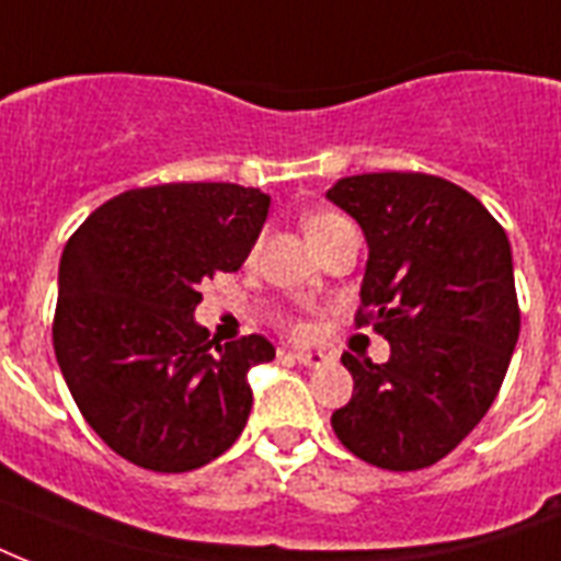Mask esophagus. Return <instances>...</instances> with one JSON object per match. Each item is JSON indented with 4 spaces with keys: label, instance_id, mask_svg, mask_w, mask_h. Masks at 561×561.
I'll return each instance as SVG.
<instances>
[{
    "label": "esophagus",
    "instance_id": "obj_1",
    "mask_svg": "<svg viewBox=\"0 0 561 561\" xmlns=\"http://www.w3.org/2000/svg\"><path fill=\"white\" fill-rule=\"evenodd\" d=\"M288 358H294L297 364H302V367H323V364H329V355L325 352H288Z\"/></svg>",
    "mask_w": 561,
    "mask_h": 561
}]
</instances>
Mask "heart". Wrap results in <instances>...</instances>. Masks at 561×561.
Masks as SVG:
<instances>
[{"instance_id": "obj_1", "label": "heart", "mask_w": 561, "mask_h": 561, "mask_svg": "<svg viewBox=\"0 0 561 561\" xmlns=\"http://www.w3.org/2000/svg\"><path fill=\"white\" fill-rule=\"evenodd\" d=\"M337 220H346L341 215H334V211H314V215H308L306 218V236H317V232H323V229L334 227Z\"/></svg>"}]
</instances>
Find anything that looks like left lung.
I'll return each mask as SVG.
<instances>
[{"label":"left lung","instance_id":"left-lung-1","mask_svg":"<svg viewBox=\"0 0 561 561\" xmlns=\"http://www.w3.org/2000/svg\"><path fill=\"white\" fill-rule=\"evenodd\" d=\"M325 197L364 229L360 323L390 343L383 364L343 355L355 387L334 434L378 469L434 466L486 416L518 343L510 238L474 194L431 174L343 178Z\"/></svg>","mask_w":561,"mask_h":561}]
</instances>
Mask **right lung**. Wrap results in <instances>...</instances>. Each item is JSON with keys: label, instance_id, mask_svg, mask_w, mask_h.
I'll return each instance as SVG.
<instances>
[{"label": "right lung", "instance_id": "add662e5", "mask_svg": "<svg viewBox=\"0 0 561 561\" xmlns=\"http://www.w3.org/2000/svg\"><path fill=\"white\" fill-rule=\"evenodd\" d=\"M271 194L236 183L134 188L83 220L60 255L55 355L90 427L125 460L192 471L247 425V373L276 358L262 334L209 341L201 285L238 271Z\"/></svg>", "mask_w": 561, "mask_h": 561}]
</instances>
